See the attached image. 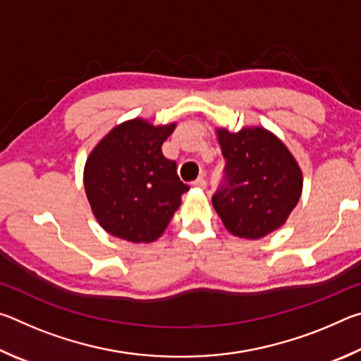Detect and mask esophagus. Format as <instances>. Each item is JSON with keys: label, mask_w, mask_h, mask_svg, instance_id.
Instances as JSON below:
<instances>
[{"label": "esophagus", "mask_w": 361, "mask_h": 361, "mask_svg": "<svg viewBox=\"0 0 361 361\" xmlns=\"http://www.w3.org/2000/svg\"><path fill=\"white\" fill-rule=\"evenodd\" d=\"M192 186L199 188V189H204L205 188V178H204V176H199L197 180L192 181Z\"/></svg>", "instance_id": "obj_1"}]
</instances>
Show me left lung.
<instances>
[{"instance_id":"obj_1","label":"left lung","mask_w":361,"mask_h":361,"mask_svg":"<svg viewBox=\"0 0 361 361\" xmlns=\"http://www.w3.org/2000/svg\"><path fill=\"white\" fill-rule=\"evenodd\" d=\"M224 157L223 181L212 202L231 234L261 239L280 228L302 191V175L295 157L264 129L237 133L219 129Z\"/></svg>"}]
</instances>
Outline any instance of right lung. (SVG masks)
I'll list each match as a JSON object with an SVG mask.
<instances>
[{"instance_id":"obj_1","label":"right lung","mask_w":361,"mask_h":361,"mask_svg":"<svg viewBox=\"0 0 361 361\" xmlns=\"http://www.w3.org/2000/svg\"><path fill=\"white\" fill-rule=\"evenodd\" d=\"M173 129L175 124L127 121L90 152L84 169L85 194L95 218L111 235L135 243L156 240L189 191L176 173V162L161 149Z\"/></svg>"}]
</instances>
